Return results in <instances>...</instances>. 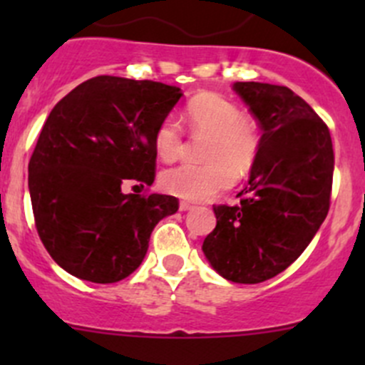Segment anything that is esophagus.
Segmentation results:
<instances>
[{"mask_svg":"<svg viewBox=\"0 0 365 365\" xmlns=\"http://www.w3.org/2000/svg\"><path fill=\"white\" fill-rule=\"evenodd\" d=\"M194 205L187 203V201H180V212H187V210H192Z\"/></svg>","mask_w":365,"mask_h":365,"instance_id":"1","label":"esophagus"}]
</instances>
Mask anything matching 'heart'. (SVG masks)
<instances>
[{
	"instance_id": "1",
	"label": "heart",
	"mask_w": 365,
	"mask_h": 365,
	"mask_svg": "<svg viewBox=\"0 0 365 365\" xmlns=\"http://www.w3.org/2000/svg\"><path fill=\"white\" fill-rule=\"evenodd\" d=\"M185 121L194 134L208 135L203 160L165 169L160 187L168 194L187 201H205L233 185L256 164L261 135L251 118L244 116L235 102L217 93H201L185 108ZM153 146L162 160H175L183 152V135L171 118L160 121L153 134Z\"/></svg>"
}]
</instances>
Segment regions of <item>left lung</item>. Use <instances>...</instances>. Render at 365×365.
Masks as SVG:
<instances>
[{
    "instance_id": "8db88e82",
    "label": "left lung",
    "mask_w": 365,
    "mask_h": 365,
    "mask_svg": "<svg viewBox=\"0 0 365 365\" xmlns=\"http://www.w3.org/2000/svg\"><path fill=\"white\" fill-rule=\"evenodd\" d=\"M259 123L261 148L235 206H213L217 226L203 242L213 270L240 284L284 272L305 251L330 206L334 150L329 127L289 88L235 83Z\"/></svg>"
}]
</instances>
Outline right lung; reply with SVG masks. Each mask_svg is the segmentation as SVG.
I'll list each match as a JSON object with an SVG mask.
<instances>
[{"label": "right lung", "instance_id": "add662e5", "mask_svg": "<svg viewBox=\"0 0 365 365\" xmlns=\"http://www.w3.org/2000/svg\"><path fill=\"white\" fill-rule=\"evenodd\" d=\"M182 95L155 81L98 76L47 116L28 164L29 196L43 247L73 277L97 284L128 277L153 227L178 210L176 197L123 187L153 183V134Z\"/></svg>", "mask_w": 365, "mask_h": 365}]
</instances>
